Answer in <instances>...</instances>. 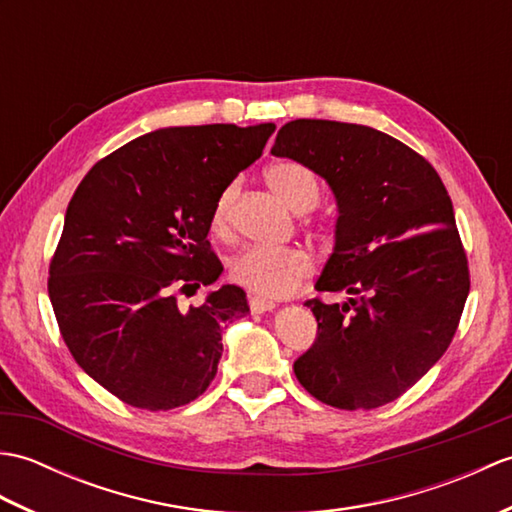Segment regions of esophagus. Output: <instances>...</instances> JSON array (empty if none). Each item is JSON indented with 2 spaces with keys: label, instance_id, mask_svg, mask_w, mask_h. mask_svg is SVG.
<instances>
[{
  "label": "esophagus",
  "instance_id": "34e87169",
  "mask_svg": "<svg viewBox=\"0 0 512 512\" xmlns=\"http://www.w3.org/2000/svg\"><path fill=\"white\" fill-rule=\"evenodd\" d=\"M248 308H250V312H268V310H273L275 308V303L273 301H268V299H262V297H248Z\"/></svg>",
  "mask_w": 512,
  "mask_h": 512
}]
</instances>
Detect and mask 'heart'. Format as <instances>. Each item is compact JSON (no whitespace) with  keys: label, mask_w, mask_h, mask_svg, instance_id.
Returning a JSON list of instances; mask_svg holds the SVG:
<instances>
[{"label":"heart","mask_w":512,"mask_h":512,"mask_svg":"<svg viewBox=\"0 0 512 512\" xmlns=\"http://www.w3.org/2000/svg\"><path fill=\"white\" fill-rule=\"evenodd\" d=\"M266 184L288 209L308 213L321 200V182L317 173L295 160H281L264 173ZM237 182L226 184L217 193L211 209V231L226 239L233 233V204L237 198ZM314 273V257L299 246L264 248L248 246L228 262V277L237 286L264 299H284L306 284Z\"/></svg>","instance_id":"heart-1"}]
</instances>
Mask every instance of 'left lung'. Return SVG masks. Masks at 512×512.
I'll use <instances>...</instances> for the list:
<instances>
[{
  "label": "left lung",
  "instance_id": "left-lung-1",
  "mask_svg": "<svg viewBox=\"0 0 512 512\" xmlns=\"http://www.w3.org/2000/svg\"><path fill=\"white\" fill-rule=\"evenodd\" d=\"M270 151L332 187L336 246L314 288L350 295L306 301L319 328L295 376L330 407H383L447 352L469 297L449 193L420 154L365 125L299 118Z\"/></svg>",
  "mask_w": 512,
  "mask_h": 512
}]
</instances>
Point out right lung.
<instances>
[{
    "mask_svg": "<svg viewBox=\"0 0 512 512\" xmlns=\"http://www.w3.org/2000/svg\"><path fill=\"white\" fill-rule=\"evenodd\" d=\"M273 123L167 127L96 162L76 187L50 259L48 295L74 361L118 400L167 411L217 374L222 325L244 290L222 286L180 310L176 292L220 277L213 202L262 156Z\"/></svg>",
    "mask_w": 512,
    "mask_h": 512,
    "instance_id": "right-lung-1",
    "label": "right lung"
}]
</instances>
